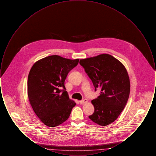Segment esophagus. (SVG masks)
Returning a JSON list of instances; mask_svg holds the SVG:
<instances>
[{"instance_id":"34e87169","label":"esophagus","mask_w":156,"mask_h":156,"mask_svg":"<svg viewBox=\"0 0 156 156\" xmlns=\"http://www.w3.org/2000/svg\"><path fill=\"white\" fill-rule=\"evenodd\" d=\"M79 102H80V104H87V103L88 102V100L86 99H83V100H82V101H79Z\"/></svg>"}]
</instances>
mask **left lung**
Masks as SVG:
<instances>
[{
	"instance_id": "1",
	"label": "left lung",
	"mask_w": 156,
	"mask_h": 156,
	"mask_svg": "<svg viewBox=\"0 0 156 156\" xmlns=\"http://www.w3.org/2000/svg\"><path fill=\"white\" fill-rule=\"evenodd\" d=\"M80 64L97 89H101L98 98L92 100L95 111L89 116L100 126L115 121L124 109L129 97L130 83L124 65L108 54L80 59Z\"/></svg>"
}]
</instances>
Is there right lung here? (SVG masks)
I'll use <instances>...</instances> for the list:
<instances>
[{
    "label": "right lung",
    "mask_w": 156,
    "mask_h": 156,
    "mask_svg": "<svg viewBox=\"0 0 156 156\" xmlns=\"http://www.w3.org/2000/svg\"><path fill=\"white\" fill-rule=\"evenodd\" d=\"M79 59L50 55L38 60L30 69L27 81L29 99L33 111L46 126L54 127L66 122L76 105L65 90L64 82Z\"/></svg>",
    "instance_id": "add662e5"
}]
</instances>
